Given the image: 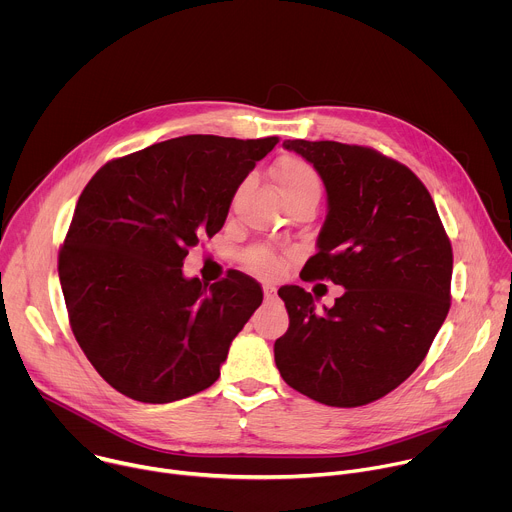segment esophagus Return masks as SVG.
<instances>
[{
    "instance_id": "34e87169",
    "label": "esophagus",
    "mask_w": 512,
    "mask_h": 512,
    "mask_svg": "<svg viewBox=\"0 0 512 512\" xmlns=\"http://www.w3.org/2000/svg\"><path fill=\"white\" fill-rule=\"evenodd\" d=\"M263 296H265V300H275V296H277L275 287L273 285H263Z\"/></svg>"
}]
</instances>
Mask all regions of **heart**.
Returning a JSON list of instances; mask_svg holds the SVG:
<instances>
[{"label":"heart","mask_w":512,"mask_h":512,"mask_svg":"<svg viewBox=\"0 0 512 512\" xmlns=\"http://www.w3.org/2000/svg\"><path fill=\"white\" fill-rule=\"evenodd\" d=\"M273 176L285 204H294V202L318 204L322 194V180L306 160L294 158V156L281 158L273 168ZM245 263L253 273L261 277H277L283 269L281 259L273 251L263 247L249 251L245 257Z\"/></svg>","instance_id":"obj_1"}]
</instances>
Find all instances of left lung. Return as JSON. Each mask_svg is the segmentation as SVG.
<instances>
[{
    "label": "left lung",
    "instance_id": "1",
    "mask_svg": "<svg viewBox=\"0 0 512 512\" xmlns=\"http://www.w3.org/2000/svg\"><path fill=\"white\" fill-rule=\"evenodd\" d=\"M320 174L328 214L306 279L344 287L316 310L300 285L279 289L289 314L275 340L283 381L332 407L373 403L425 358L450 310L452 245L421 180L362 145L285 139Z\"/></svg>",
    "mask_w": 512,
    "mask_h": 512
}]
</instances>
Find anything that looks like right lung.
<instances>
[{
    "mask_svg": "<svg viewBox=\"0 0 512 512\" xmlns=\"http://www.w3.org/2000/svg\"><path fill=\"white\" fill-rule=\"evenodd\" d=\"M279 139L184 135L107 162L85 186L58 275L97 373L141 403L208 389L263 302L255 279L184 277L188 249L223 229L233 196Z\"/></svg>",
    "mask_w": 512,
    "mask_h": 512,
    "instance_id": "add662e5",
    "label": "right lung"
}]
</instances>
